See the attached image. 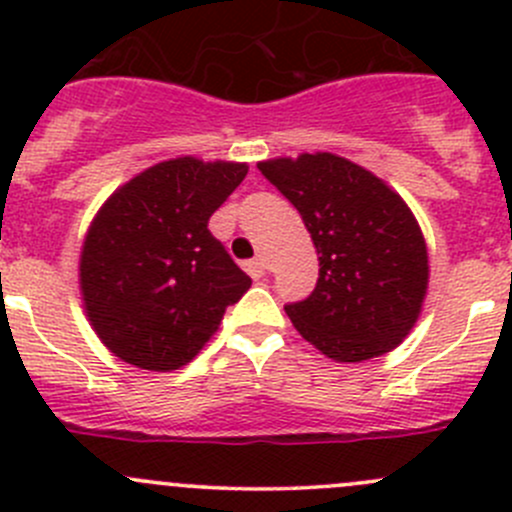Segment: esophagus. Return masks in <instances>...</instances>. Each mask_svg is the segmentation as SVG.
I'll return each instance as SVG.
<instances>
[{
    "label": "esophagus",
    "mask_w": 512,
    "mask_h": 512,
    "mask_svg": "<svg viewBox=\"0 0 512 512\" xmlns=\"http://www.w3.org/2000/svg\"><path fill=\"white\" fill-rule=\"evenodd\" d=\"M245 270L252 280H260V277H265V272H267V262L262 260V257H255V260L245 262Z\"/></svg>",
    "instance_id": "1"
}]
</instances>
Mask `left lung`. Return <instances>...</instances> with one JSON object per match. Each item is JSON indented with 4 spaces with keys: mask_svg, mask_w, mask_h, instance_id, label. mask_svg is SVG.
Wrapping results in <instances>:
<instances>
[{
    "mask_svg": "<svg viewBox=\"0 0 512 512\" xmlns=\"http://www.w3.org/2000/svg\"><path fill=\"white\" fill-rule=\"evenodd\" d=\"M299 210L319 280L285 312L334 361H366L404 342L421 314L428 252L414 213L381 178L334 153L257 163Z\"/></svg>",
    "mask_w": 512,
    "mask_h": 512,
    "instance_id": "obj_1",
    "label": "left lung"
}]
</instances>
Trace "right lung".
<instances>
[{
    "mask_svg": "<svg viewBox=\"0 0 512 512\" xmlns=\"http://www.w3.org/2000/svg\"><path fill=\"white\" fill-rule=\"evenodd\" d=\"M245 175V163L163 160L101 205L81 247L79 285L91 327L118 359L180 369L250 289L208 230Z\"/></svg>",
    "mask_w": 512,
    "mask_h": 512,
    "instance_id": "obj_1",
    "label": "right lung"
}]
</instances>
